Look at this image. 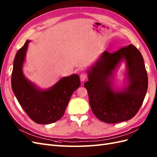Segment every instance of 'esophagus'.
I'll list each match as a JSON object with an SVG mask.
<instances>
[{
	"mask_svg": "<svg viewBox=\"0 0 157 157\" xmlns=\"http://www.w3.org/2000/svg\"><path fill=\"white\" fill-rule=\"evenodd\" d=\"M80 78V80H81V82H84L85 80L87 79V75L86 74H81L79 76Z\"/></svg>",
	"mask_w": 157,
	"mask_h": 157,
	"instance_id": "34e87169",
	"label": "esophagus"
}]
</instances>
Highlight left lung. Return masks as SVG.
<instances>
[{
  "mask_svg": "<svg viewBox=\"0 0 157 157\" xmlns=\"http://www.w3.org/2000/svg\"><path fill=\"white\" fill-rule=\"evenodd\" d=\"M124 60L128 86L118 92L113 89V71ZM87 89L89 104L96 117L103 122L115 124L132 119L140 110L148 87V78L140 51L130 44L113 53L104 51L90 70Z\"/></svg>",
  "mask_w": 157,
  "mask_h": 157,
  "instance_id": "8db88e82",
  "label": "left lung"
}]
</instances>
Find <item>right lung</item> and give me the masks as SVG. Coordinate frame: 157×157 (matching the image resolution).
<instances>
[{"instance_id": "obj_1", "label": "right lung", "mask_w": 157, "mask_h": 157, "mask_svg": "<svg viewBox=\"0 0 157 157\" xmlns=\"http://www.w3.org/2000/svg\"><path fill=\"white\" fill-rule=\"evenodd\" d=\"M30 41L17 51L12 73V91L21 108L33 122L49 124L60 120L64 115L72 93L80 86L77 74L60 79L47 90H41L25 78L22 71Z\"/></svg>"}]
</instances>
